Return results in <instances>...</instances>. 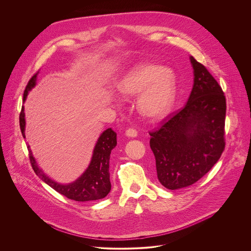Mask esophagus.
<instances>
[{
  "instance_id": "1",
  "label": "esophagus",
  "mask_w": 251,
  "mask_h": 251,
  "mask_svg": "<svg viewBox=\"0 0 251 251\" xmlns=\"http://www.w3.org/2000/svg\"><path fill=\"white\" fill-rule=\"evenodd\" d=\"M137 134H138V132H137V130L134 129V128H128V129H126V135L127 137H136Z\"/></svg>"
}]
</instances>
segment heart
Here are the masks:
<instances>
[{
    "instance_id": "1",
    "label": "heart",
    "mask_w": 251,
    "mask_h": 251,
    "mask_svg": "<svg viewBox=\"0 0 251 251\" xmlns=\"http://www.w3.org/2000/svg\"><path fill=\"white\" fill-rule=\"evenodd\" d=\"M124 97L137 98V110L145 118L157 121L165 117L175 102L176 75L171 69L141 63L125 74L118 84Z\"/></svg>"
}]
</instances>
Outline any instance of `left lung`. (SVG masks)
<instances>
[{"mask_svg":"<svg viewBox=\"0 0 251 251\" xmlns=\"http://www.w3.org/2000/svg\"><path fill=\"white\" fill-rule=\"evenodd\" d=\"M190 62L194 83L186 104L157 130L149 132L157 178L171 190L201 179L225 148L224 93L206 67L192 56Z\"/></svg>","mask_w":251,"mask_h":251,"instance_id":"left-lung-1","label":"left lung"}]
</instances>
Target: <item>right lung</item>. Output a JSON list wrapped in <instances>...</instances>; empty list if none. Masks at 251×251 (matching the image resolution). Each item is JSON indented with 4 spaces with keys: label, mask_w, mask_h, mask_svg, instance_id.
<instances>
[{
    "label": "right lung",
    "mask_w": 251,
    "mask_h": 251,
    "mask_svg": "<svg viewBox=\"0 0 251 251\" xmlns=\"http://www.w3.org/2000/svg\"><path fill=\"white\" fill-rule=\"evenodd\" d=\"M36 73L28 82L24 91L23 101L26 100L29 91L36 86ZM20 129L23 137L25 138V113L24 106H22L19 116ZM117 145V133L112 129L107 128L100 136L98 142L95 146L93 156L89 167L75 181L69 184H61L47 177L43 171L38 167L35 157L33 156L30 146L29 157L32 167L36 175L42 179L45 183L55 189L57 192L78 202L94 201L104 198L111 190L110 173H109V159L111 151Z\"/></svg>",
    "instance_id": "obj_1"
}]
</instances>
